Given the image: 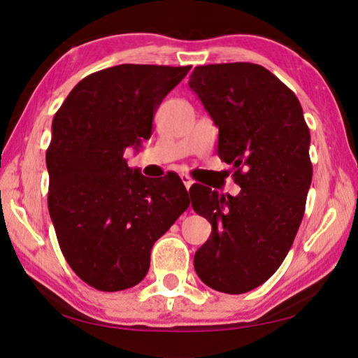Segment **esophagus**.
Listing matches in <instances>:
<instances>
[{
  "label": "esophagus",
  "mask_w": 358,
  "mask_h": 358,
  "mask_svg": "<svg viewBox=\"0 0 358 358\" xmlns=\"http://www.w3.org/2000/svg\"><path fill=\"white\" fill-rule=\"evenodd\" d=\"M181 181H183V185L186 186L187 191H189V187L194 185V180L189 177V175H186V173L181 175Z\"/></svg>",
  "instance_id": "obj_1"
}]
</instances>
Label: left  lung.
Listing matches in <instances>:
<instances>
[{
  "instance_id": "8db88e82",
  "label": "left lung",
  "mask_w": 358,
  "mask_h": 358,
  "mask_svg": "<svg viewBox=\"0 0 358 358\" xmlns=\"http://www.w3.org/2000/svg\"><path fill=\"white\" fill-rule=\"evenodd\" d=\"M189 88L220 128L217 155L241 187L235 197L194 192V211L211 224L194 268L211 289L245 294L280 268L294 243L313 178L310 129L292 90L264 66H197Z\"/></svg>"
}]
</instances>
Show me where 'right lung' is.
Here are the masks:
<instances>
[{
    "label": "right lung",
    "instance_id": "obj_1",
    "mask_svg": "<svg viewBox=\"0 0 358 358\" xmlns=\"http://www.w3.org/2000/svg\"><path fill=\"white\" fill-rule=\"evenodd\" d=\"M191 66L120 64L78 82L52 121L48 211L59 248L90 286L141 282L155 241L189 207L177 175L153 183L128 167L126 148L150 138L157 107Z\"/></svg>",
    "mask_w": 358,
    "mask_h": 358
}]
</instances>
